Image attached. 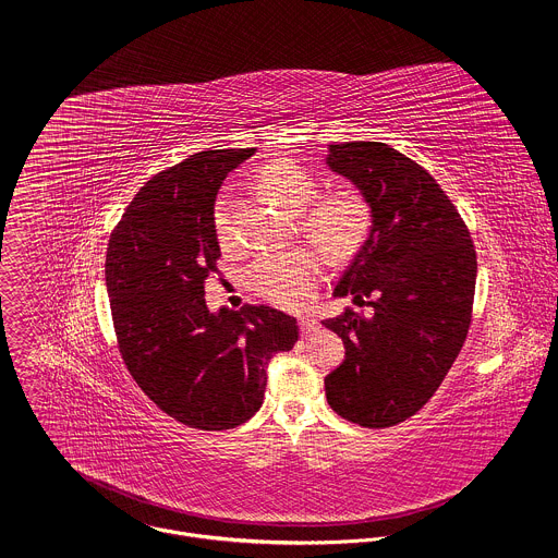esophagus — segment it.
<instances>
[{
  "label": "esophagus",
  "mask_w": 558,
  "mask_h": 558,
  "mask_svg": "<svg viewBox=\"0 0 558 558\" xmlns=\"http://www.w3.org/2000/svg\"><path fill=\"white\" fill-rule=\"evenodd\" d=\"M317 329H320V323H317L313 315H302V317H300V331H302L304 336H311V333L317 331Z\"/></svg>",
  "instance_id": "1"
}]
</instances>
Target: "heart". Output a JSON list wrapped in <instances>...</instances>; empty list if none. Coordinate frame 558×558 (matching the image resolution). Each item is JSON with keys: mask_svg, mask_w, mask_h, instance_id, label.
<instances>
[{"mask_svg": "<svg viewBox=\"0 0 558 558\" xmlns=\"http://www.w3.org/2000/svg\"><path fill=\"white\" fill-rule=\"evenodd\" d=\"M263 192L284 209L300 214V229L313 245L333 260L353 258L366 243L373 227V209L362 192L340 187L325 196L315 174L293 158H274L258 174ZM214 225L222 243L231 238V198L222 192L216 198ZM323 278V258L308 247L289 254L260 256L247 269L250 287L282 308L308 304Z\"/></svg>", "mask_w": 558, "mask_h": 558, "instance_id": "obj_1", "label": "heart"}]
</instances>
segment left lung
Here are the masks:
<instances>
[{
	"mask_svg": "<svg viewBox=\"0 0 558 558\" xmlns=\"http://www.w3.org/2000/svg\"><path fill=\"white\" fill-rule=\"evenodd\" d=\"M327 168L355 185L373 209L364 247L333 295L355 304L323 325L347 349L325 377L329 407L364 428L415 415L450 371L470 327L476 256L470 233L437 181L377 141L329 145Z\"/></svg>",
	"mask_w": 558,
	"mask_h": 558,
	"instance_id": "8db88e82",
	"label": "left lung"
}]
</instances>
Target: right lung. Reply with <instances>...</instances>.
Segmentation results:
<instances>
[{
  "instance_id": "add662e5",
  "label": "right lung",
  "mask_w": 558,
  "mask_h": 558,
  "mask_svg": "<svg viewBox=\"0 0 558 558\" xmlns=\"http://www.w3.org/2000/svg\"><path fill=\"white\" fill-rule=\"evenodd\" d=\"M256 149H205L147 181L110 235L106 287L128 371L177 422L227 430L252 420L267 366L298 342L295 317L245 304L209 311L214 225L225 177Z\"/></svg>"
}]
</instances>
